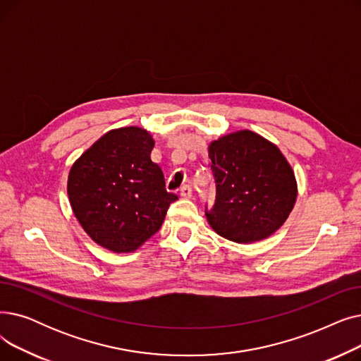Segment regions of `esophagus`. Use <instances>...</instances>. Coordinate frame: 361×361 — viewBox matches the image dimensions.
I'll return each instance as SVG.
<instances>
[{
  "label": "esophagus",
  "instance_id": "esophagus-1",
  "mask_svg": "<svg viewBox=\"0 0 361 361\" xmlns=\"http://www.w3.org/2000/svg\"><path fill=\"white\" fill-rule=\"evenodd\" d=\"M180 197L182 198H191L192 197V188L190 185H183L180 188Z\"/></svg>",
  "mask_w": 361,
  "mask_h": 361
}]
</instances>
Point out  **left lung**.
<instances>
[{
  "instance_id": "1",
  "label": "left lung",
  "mask_w": 361,
  "mask_h": 361,
  "mask_svg": "<svg viewBox=\"0 0 361 361\" xmlns=\"http://www.w3.org/2000/svg\"><path fill=\"white\" fill-rule=\"evenodd\" d=\"M216 182L210 226L238 244H251L276 232L297 201V180L281 149L262 135L238 130L209 145Z\"/></svg>"
}]
</instances>
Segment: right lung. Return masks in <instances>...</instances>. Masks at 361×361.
<instances>
[{"label":"right lung","mask_w":361,"mask_h":361,"mask_svg":"<svg viewBox=\"0 0 361 361\" xmlns=\"http://www.w3.org/2000/svg\"><path fill=\"white\" fill-rule=\"evenodd\" d=\"M154 140L142 128L102 135L73 163L67 194L80 226L114 252H132L156 233L178 195L166 191L152 163Z\"/></svg>","instance_id":"obj_1"}]
</instances>
